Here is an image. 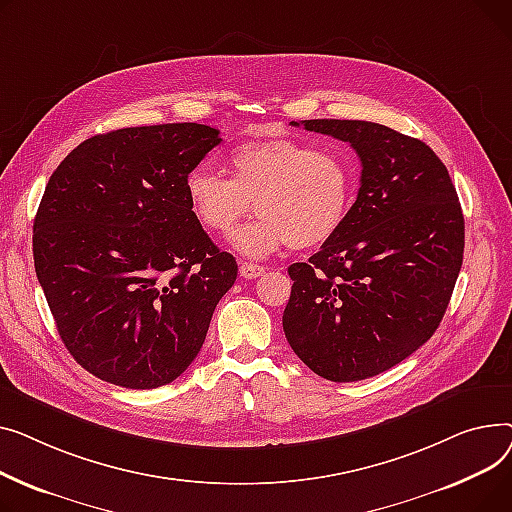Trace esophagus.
Listing matches in <instances>:
<instances>
[{
    "mask_svg": "<svg viewBox=\"0 0 512 512\" xmlns=\"http://www.w3.org/2000/svg\"><path fill=\"white\" fill-rule=\"evenodd\" d=\"M264 266L260 264H254V262H242V266H239V275H242L244 279H258L264 275Z\"/></svg>",
    "mask_w": 512,
    "mask_h": 512,
    "instance_id": "1",
    "label": "esophagus"
}]
</instances>
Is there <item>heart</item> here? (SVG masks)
I'll return each instance as SVG.
<instances>
[{"mask_svg":"<svg viewBox=\"0 0 512 512\" xmlns=\"http://www.w3.org/2000/svg\"><path fill=\"white\" fill-rule=\"evenodd\" d=\"M231 179L206 165L186 177L196 221L213 235H229L252 208L260 215L233 235V248L262 258L283 246L310 250L335 237L355 198L351 161L330 148L293 138L237 144L229 157Z\"/></svg>","mask_w":512,"mask_h":512,"instance_id":"heart-1","label":"heart"}]
</instances>
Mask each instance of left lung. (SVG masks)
Segmentation results:
<instances>
[{"label":"left lung","mask_w":512,"mask_h":512,"mask_svg":"<svg viewBox=\"0 0 512 512\" xmlns=\"http://www.w3.org/2000/svg\"><path fill=\"white\" fill-rule=\"evenodd\" d=\"M291 126L349 142L362 186L339 233L287 268L285 337L326 380L372 378L422 347L446 312L465 248L459 196L422 140L359 119Z\"/></svg>","instance_id":"1"}]
</instances>
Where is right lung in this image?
<instances>
[{
	"instance_id": "obj_1",
	"label": "right lung",
	"mask_w": 512,
	"mask_h": 512,
	"mask_svg": "<svg viewBox=\"0 0 512 512\" xmlns=\"http://www.w3.org/2000/svg\"><path fill=\"white\" fill-rule=\"evenodd\" d=\"M219 142L202 124L113 130L78 144L49 177L35 270L59 337L93 376L157 388L198 355L237 277L186 196L188 173Z\"/></svg>"
}]
</instances>
